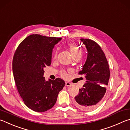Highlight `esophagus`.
I'll list each match as a JSON object with an SVG mask.
<instances>
[{"label": "esophagus", "mask_w": 130, "mask_h": 130, "mask_svg": "<svg viewBox=\"0 0 130 130\" xmlns=\"http://www.w3.org/2000/svg\"><path fill=\"white\" fill-rule=\"evenodd\" d=\"M65 85L68 87V86H71V85H72V84H71V83H70V82H65Z\"/></svg>", "instance_id": "obj_1"}]
</instances>
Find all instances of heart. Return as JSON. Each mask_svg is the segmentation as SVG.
Masks as SVG:
<instances>
[{
    "mask_svg": "<svg viewBox=\"0 0 130 130\" xmlns=\"http://www.w3.org/2000/svg\"><path fill=\"white\" fill-rule=\"evenodd\" d=\"M68 49H69V51L70 52V54H71L73 58L75 57H81L82 55V50L77 44H74V43H71V44H68ZM56 56H57V52H55V53L53 54V57L55 58L56 57ZM62 75L63 77H66L67 76V74H66L65 73H62Z\"/></svg>",
    "mask_w": 130,
    "mask_h": 130,
    "instance_id": "obj_1",
    "label": "heart"
}]
</instances>
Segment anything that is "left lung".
I'll list each match as a JSON object with an SVG mask.
<instances>
[{
	"label": "left lung",
	"instance_id": "8db88e82",
	"mask_svg": "<svg viewBox=\"0 0 130 130\" xmlns=\"http://www.w3.org/2000/svg\"><path fill=\"white\" fill-rule=\"evenodd\" d=\"M88 56L79 74L85 75L86 82L75 96L74 105L81 110L90 111L100 105L110 78L109 66L101 46L90 39H81Z\"/></svg>",
	"mask_w": 130,
	"mask_h": 130
}]
</instances>
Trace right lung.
Returning a JSON list of instances; mask_svg holds the SVG:
<instances>
[{
	"label": "right lung",
	"mask_w": 130,
	"mask_h": 130,
	"mask_svg": "<svg viewBox=\"0 0 130 130\" xmlns=\"http://www.w3.org/2000/svg\"><path fill=\"white\" fill-rule=\"evenodd\" d=\"M62 39L31 35L18 47L12 61L16 87L24 104L36 112H44L55 105L65 81L57 78L46 81L44 68L50 66L53 49Z\"/></svg>",
	"instance_id": "add662e5"
}]
</instances>
